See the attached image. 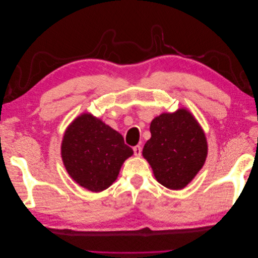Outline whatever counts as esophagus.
Returning a JSON list of instances; mask_svg holds the SVG:
<instances>
[{
    "mask_svg": "<svg viewBox=\"0 0 258 258\" xmlns=\"http://www.w3.org/2000/svg\"><path fill=\"white\" fill-rule=\"evenodd\" d=\"M134 152H135V155L136 156H141L142 154V147L140 145H137L134 147Z\"/></svg>",
    "mask_w": 258,
    "mask_h": 258,
    "instance_id": "34e87169",
    "label": "esophagus"
}]
</instances>
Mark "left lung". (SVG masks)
I'll return each instance as SVG.
<instances>
[{"label":"left lung","mask_w":258,"mask_h":258,"mask_svg":"<svg viewBox=\"0 0 258 258\" xmlns=\"http://www.w3.org/2000/svg\"><path fill=\"white\" fill-rule=\"evenodd\" d=\"M151 139L143 147V157L155 178L169 189H183L204 167L208 142L204 129L186 107L161 113L151 122Z\"/></svg>","instance_id":"obj_1"}]
</instances>
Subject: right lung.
Wrapping results in <instances>:
<instances>
[{"label":"right lung","instance_id":"obj_1","mask_svg":"<svg viewBox=\"0 0 258 258\" xmlns=\"http://www.w3.org/2000/svg\"><path fill=\"white\" fill-rule=\"evenodd\" d=\"M132 155L119 132L88 112L77 116L62 138L61 158L67 172L92 192L108 188Z\"/></svg>","mask_w":258,"mask_h":258}]
</instances>
